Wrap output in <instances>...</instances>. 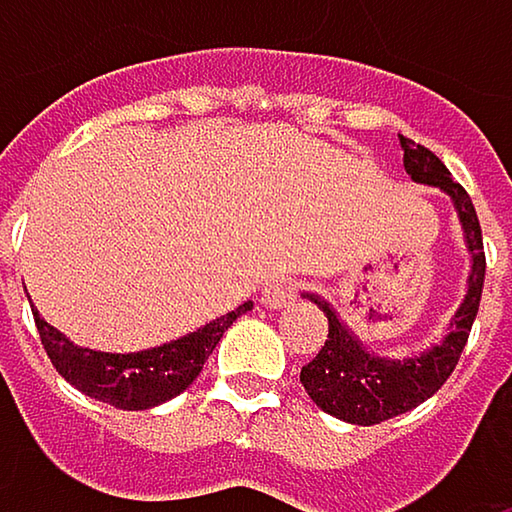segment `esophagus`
Wrapping results in <instances>:
<instances>
[{"label":"esophagus","mask_w":512,"mask_h":512,"mask_svg":"<svg viewBox=\"0 0 512 512\" xmlns=\"http://www.w3.org/2000/svg\"><path fill=\"white\" fill-rule=\"evenodd\" d=\"M299 296V284L290 281V278H281V281H272L266 290H263V305L266 308H287L293 305Z\"/></svg>","instance_id":"34e87169"}]
</instances>
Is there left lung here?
<instances>
[{
  "instance_id": "obj_1",
  "label": "left lung",
  "mask_w": 512,
  "mask_h": 512,
  "mask_svg": "<svg viewBox=\"0 0 512 512\" xmlns=\"http://www.w3.org/2000/svg\"><path fill=\"white\" fill-rule=\"evenodd\" d=\"M400 145H403L406 174H412V180L439 186L454 198V207L460 213L462 231H465V243L471 252V275H468V293L462 299L460 311L451 320V332L445 335V341L427 350L424 356L403 358V361L370 356L347 332L338 314L323 299L311 296L314 305H320V311L329 317V335H326L323 350L302 367L299 382L305 385L308 397L323 412L347 424H358V427H373L388 418H397L421 406L448 382V376L454 373L465 350L468 332L474 326L480 293H483V278H486L483 234H480V222H477L468 192L451 177L445 162L430 148L415 145L409 139H400Z\"/></svg>"
}]
</instances>
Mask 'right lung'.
Here are the masks:
<instances>
[{
    "mask_svg": "<svg viewBox=\"0 0 512 512\" xmlns=\"http://www.w3.org/2000/svg\"><path fill=\"white\" fill-rule=\"evenodd\" d=\"M252 311V302L240 305L237 311L207 323L204 329L162 344L145 353H130V356H112V353H94V350H82L73 347L61 332H55L50 323L35 314V326L41 335V344L50 356L52 367L82 394L103 400L115 409H151L159 406L171 397H177L180 391H186L195 376L201 373L204 361L216 350V344L222 341L225 329L240 317Z\"/></svg>",
    "mask_w": 512,
    "mask_h": 512,
    "instance_id": "1",
    "label": "right lung"
}]
</instances>
